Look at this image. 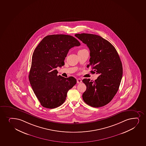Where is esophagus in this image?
I'll list each match as a JSON object with an SVG mask.
<instances>
[{"label":"esophagus","instance_id":"34e87169","mask_svg":"<svg viewBox=\"0 0 146 146\" xmlns=\"http://www.w3.org/2000/svg\"><path fill=\"white\" fill-rule=\"evenodd\" d=\"M82 82V81L81 79H77V82L78 84H81V82Z\"/></svg>","mask_w":146,"mask_h":146}]
</instances>
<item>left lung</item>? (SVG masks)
Wrapping results in <instances>:
<instances>
[{"label": "left lung", "instance_id": "left-lung-1", "mask_svg": "<svg viewBox=\"0 0 146 146\" xmlns=\"http://www.w3.org/2000/svg\"><path fill=\"white\" fill-rule=\"evenodd\" d=\"M75 36L89 48L90 58L87 68H91V73L99 74L95 81L82 80L86 86L82 99L94 108L104 106L116 95L122 80L123 67L119 56L115 47L100 36L86 33Z\"/></svg>", "mask_w": 146, "mask_h": 146}]
</instances>
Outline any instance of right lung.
Masks as SVG:
<instances>
[{"label": "right lung", "mask_w": 146, "mask_h": 146, "mask_svg": "<svg viewBox=\"0 0 146 146\" xmlns=\"http://www.w3.org/2000/svg\"><path fill=\"white\" fill-rule=\"evenodd\" d=\"M81 45L67 35H52L43 38L33 52L29 80L41 106L56 108L65 102L67 93L76 84L73 77L58 76V67L64 65L69 49Z\"/></svg>", "instance_id": "obj_1"}]
</instances>
